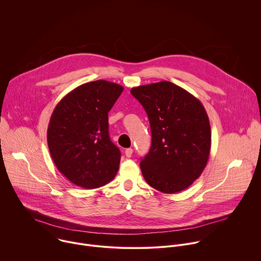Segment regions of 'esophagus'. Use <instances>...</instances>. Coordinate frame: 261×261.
<instances>
[{
    "label": "esophagus",
    "instance_id": "esophagus-1",
    "mask_svg": "<svg viewBox=\"0 0 261 261\" xmlns=\"http://www.w3.org/2000/svg\"><path fill=\"white\" fill-rule=\"evenodd\" d=\"M124 153H125V156L129 158V157H132V155H133V149H132V148H128V149L125 150Z\"/></svg>",
    "mask_w": 261,
    "mask_h": 261
}]
</instances>
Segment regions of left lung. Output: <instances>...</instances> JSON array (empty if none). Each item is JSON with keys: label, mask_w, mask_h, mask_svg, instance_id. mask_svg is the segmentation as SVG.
Returning <instances> with one entry per match:
<instances>
[{"label": "left lung", "mask_w": 261, "mask_h": 261, "mask_svg": "<svg viewBox=\"0 0 261 261\" xmlns=\"http://www.w3.org/2000/svg\"><path fill=\"white\" fill-rule=\"evenodd\" d=\"M149 117L152 144L140 166L145 180L165 194L190 187L210 154L211 129L202 103L182 88L159 82L133 88Z\"/></svg>", "instance_id": "8db88e82"}]
</instances>
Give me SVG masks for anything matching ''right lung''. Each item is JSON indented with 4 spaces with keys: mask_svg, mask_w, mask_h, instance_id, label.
I'll return each instance as SVG.
<instances>
[{
    "mask_svg": "<svg viewBox=\"0 0 261 261\" xmlns=\"http://www.w3.org/2000/svg\"><path fill=\"white\" fill-rule=\"evenodd\" d=\"M123 87L99 80L84 84L56 105L47 140L58 170L72 184L96 189L116 175L120 151L111 142L108 112Z\"/></svg>",
    "mask_w": 261,
    "mask_h": 261,
    "instance_id": "obj_1",
    "label": "right lung"
}]
</instances>
